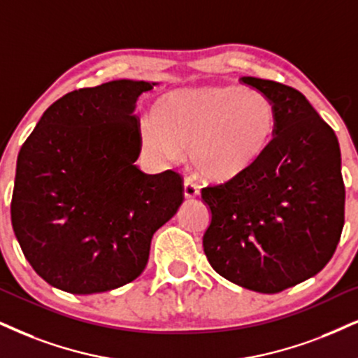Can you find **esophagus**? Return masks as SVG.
Masks as SVG:
<instances>
[{
    "mask_svg": "<svg viewBox=\"0 0 358 358\" xmlns=\"http://www.w3.org/2000/svg\"><path fill=\"white\" fill-rule=\"evenodd\" d=\"M183 194H185V198H194L200 194V188H198V185L193 183L192 180H185Z\"/></svg>",
    "mask_w": 358,
    "mask_h": 358,
    "instance_id": "esophagus-1",
    "label": "esophagus"
}]
</instances>
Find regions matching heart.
<instances>
[{
    "label": "heart",
    "mask_w": 358,
    "mask_h": 358,
    "mask_svg": "<svg viewBox=\"0 0 358 358\" xmlns=\"http://www.w3.org/2000/svg\"><path fill=\"white\" fill-rule=\"evenodd\" d=\"M278 132L274 102L255 89L205 85L178 89L153 103L140 127L147 152L165 162L188 148L192 165L211 180H229L251 170Z\"/></svg>",
    "instance_id": "heart-1"
}]
</instances>
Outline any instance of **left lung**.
Wrapping results in <instances>:
<instances>
[{
  "instance_id": "8db88e82",
  "label": "left lung",
  "mask_w": 358,
  "mask_h": 358,
  "mask_svg": "<svg viewBox=\"0 0 358 358\" xmlns=\"http://www.w3.org/2000/svg\"><path fill=\"white\" fill-rule=\"evenodd\" d=\"M278 110L269 150L246 173L201 189L211 210L203 250L238 286L275 294L324 269L343 228L341 147L299 90L246 78Z\"/></svg>"
}]
</instances>
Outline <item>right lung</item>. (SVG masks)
I'll return each mask as SVG.
<instances>
[{
    "label": "right lung",
    "mask_w": 358,
    "mask_h": 358,
    "mask_svg": "<svg viewBox=\"0 0 358 358\" xmlns=\"http://www.w3.org/2000/svg\"><path fill=\"white\" fill-rule=\"evenodd\" d=\"M157 83L119 79L72 90L41 117L16 164L11 223L51 286L97 294L137 279L153 233L183 203V178L147 175L135 103Z\"/></svg>",
    "instance_id": "right-lung-1"
}]
</instances>
